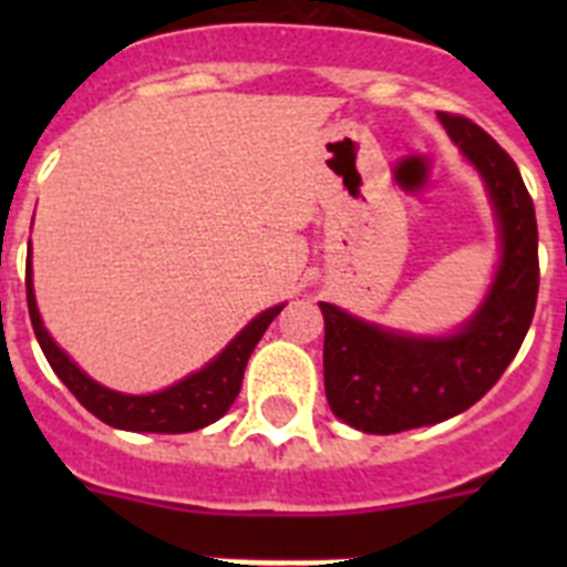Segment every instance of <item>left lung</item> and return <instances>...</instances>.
Segmentation results:
<instances>
[{
	"label": "left lung",
	"instance_id": "8db88e82",
	"mask_svg": "<svg viewBox=\"0 0 567 567\" xmlns=\"http://www.w3.org/2000/svg\"><path fill=\"white\" fill-rule=\"evenodd\" d=\"M437 118L483 178L499 229V264L477 312L452 334L398 332L320 303L329 409L365 434L443 423L477 403L519 352L537 309V215L517 164L463 115Z\"/></svg>",
	"mask_w": 567,
	"mask_h": 567
}]
</instances>
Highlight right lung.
<instances>
[{
	"instance_id": "obj_1",
	"label": "right lung",
	"mask_w": 567,
	"mask_h": 567,
	"mask_svg": "<svg viewBox=\"0 0 567 567\" xmlns=\"http://www.w3.org/2000/svg\"><path fill=\"white\" fill-rule=\"evenodd\" d=\"M28 312L33 332H37L39 346H42L44 358H48L50 369L59 374L64 385H68L73 398L87 409L90 414H96L102 423L113 425V429H124V432H153V434H184L204 429V425L215 423L218 417L229 412V405L235 403L240 392V380H244V369L264 338L267 327L280 315L284 303L267 309V312L255 315L247 327L240 329L221 352L215 354L204 369L187 374L178 383L167 385L162 392L153 394H122L113 392L107 385L96 383L93 378L79 369L68 352L59 349V343L50 338L44 329L42 315L37 307V295H33V272H30V252H28Z\"/></svg>"
}]
</instances>
